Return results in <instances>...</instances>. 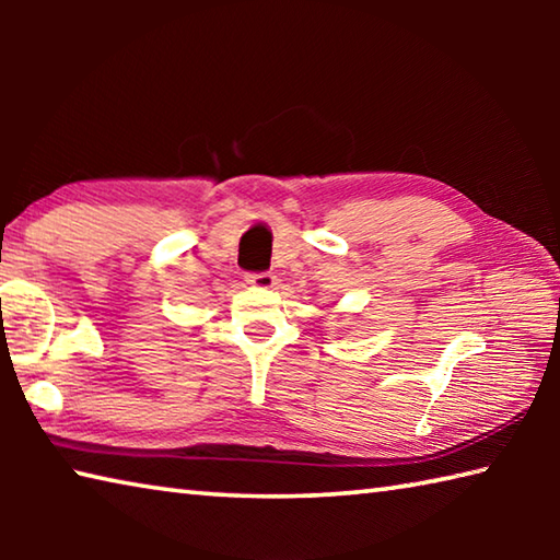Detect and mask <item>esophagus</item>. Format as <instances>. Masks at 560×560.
I'll list each match as a JSON object with an SVG mask.
<instances>
[{
    "instance_id": "34e87169",
    "label": "esophagus",
    "mask_w": 560,
    "mask_h": 560,
    "mask_svg": "<svg viewBox=\"0 0 560 560\" xmlns=\"http://www.w3.org/2000/svg\"><path fill=\"white\" fill-rule=\"evenodd\" d=\"M246 281H249L252 287H257V289H273V287H277V277H273V273H269V271L249 273Z\"/></svg>"
}]
</instances>
